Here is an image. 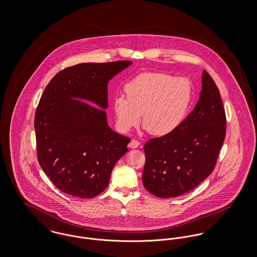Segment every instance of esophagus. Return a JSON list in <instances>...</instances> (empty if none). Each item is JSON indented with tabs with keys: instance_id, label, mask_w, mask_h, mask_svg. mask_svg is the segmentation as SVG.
<instances>
[{
	"instance_id": "obj_1",
	"label": "esophagus",
	"mask_w": 257,
	"mask_h": 257,
	"mask_svg": "<svg viewBox=\"0 0 257 257\" xmlns=\"http://www.w3.org/2000/svg\"><path fill=\"white\" fill-rule=\"evenodd\" d=\"M139 146H140V142H138L137 140H132V141L129 143V145H128V147H129L130 149H137V148H139Z\"/></svg>"
}]
</instances>
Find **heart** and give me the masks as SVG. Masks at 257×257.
<instances>
[{"label": "heart", "mask_w": 257, "mask_h": 257, "mask_svg": "<svg viewBox=\"0 0 257 257\" xmlns=\"http://www.w3.org/2000/svg\"><path fill=\"white\" fill-rule=\"evenodd\" d=\"M126 96L116 95L112 106L117 126L127 132L136 127L143 113V127L151 135L174 133L186 118L193 98L191 81L183 76L144 72L129 79Z\"/></svg>", "instance_id": "1"}]
</instances>
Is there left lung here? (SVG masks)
<instances>
[{
  "instance_id": "left-lung-1",
  "label": "left lung",
  "mask_w": 257,
  "mask_h": 257,
  "mask_svg": "<svg viewBox=\"0 0 257 257\" xmlns=\"http://www.w3.org/2000/svg\"><path fill=\"white\" fill-rule=\"evenodd\" d=\"M226 132L219 90L203 71L202 90L194 109L174 133L145 145L143 184L160 198L181 196L211 175Z\"/></svg>"
}]
</instances>
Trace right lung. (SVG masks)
I'll return each mask as SVG.
<instances>
[{"mask_svg":"<svg viewBox=\"0 0 257 257\" xmlns=\"http://www.w3.org/2000/svg\"><path fill=\"white\" fill-rule=\"evenodd\" d=\"M131 64L81 63L62 70L47 84L35 115L37 155L62 192L99 195L128 151L130 139L109 128L105 109L108 81Z\"/></svg>","mask_w":257,"mask_h":257,"instance_id":"add662e5","label":"right lung"}]
</instances>
